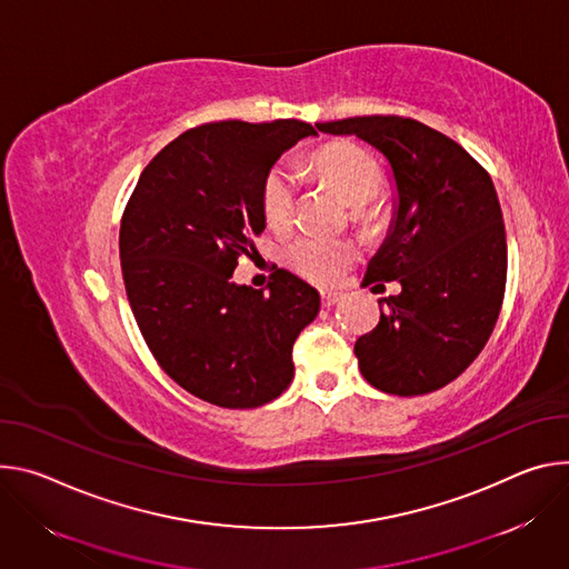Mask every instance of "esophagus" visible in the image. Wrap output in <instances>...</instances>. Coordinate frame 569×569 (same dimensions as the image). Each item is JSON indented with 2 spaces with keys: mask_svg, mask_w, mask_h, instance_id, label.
Wrapping results in <instances>:
<instances>
[{
  "mask_svg": "<svg viewBox=\"0 0 569 569\" xmlns=\"http://www.w3.org/2000/svg\"><path fill=\"white\" fill-rule=\"evenodd\" d=\"M341 298H343V293H341V291H321V302H323L326 307L337 305Z\"/></svg>",
  "mask_w": 569,
  "mask_h": 569,
  "instance_id": "esophagus-1",
  "label": "esophagus"
}]
</instances>
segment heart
Segmentation results:
<instances>
[{
    "label": "heart",
    "instance_id": "b5f03b06",
    "mask_svg": "<svg viewBox=\"0 0 569 569\" xmlns=\"http://www.w3.org/2000/svg\"><path fill=\"white\" fill-rule=\"evenodd\" d=\"M311 169L326 184H330L339 199L352 208L363 210L382 189V169L363 149L346 142L326 144L311 156ZM296 187L284 169H273L262 187V210L271 228L284 230L293 219ZM357 258L350 241L326 237H300L289 243L284 260L291 271L309 282H335Z\"/></svg>",
    "mask_w": 569,
    "mask_h": 569
}]
</instances>
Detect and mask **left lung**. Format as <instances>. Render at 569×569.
I'll use <instances>...</instances> for the list:
<instances>
[{
	"label": "left lung",
	"mask_w": 569,
	"mask_h": 569,
	"mask_svg": "<svg viewBox=\"0 0 569 569\" xmlns=\"http://www.w3.org/2000/svg\"><path fill=\"white\" fill-rule=\"evenodd\" d=\"M317 129L380 151L396 180L389 234L363 287L398 280L402 291L380 300V323L355 343L363 380L405 398L450 385L490 339L507 289V232L488 171L409 117H348Z\"/></svg>",
	"instance_id": "obj_1"
}]
</instances>
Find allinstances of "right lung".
Masks as SVG:
<instances>
[{"instance_id": "right-lung-1", "label": "right lung", "mask_w": 569, "mask_h": 569, "mask_svg": "<svg viewBox=\"0 0 569 569\" xmlns=\"http://www.w3.org/2000/svg\"><path fill=\"white\" fill-rule=\"evenodd\" d=\"M298 119L214 121L169 142L142 171L119 228L121 276L138 328L176 385L226 409L276 400L319 291L276 269L267 289L232 282L267 228L262 187L298 140Z\"/></svg>"}]
</instances>
